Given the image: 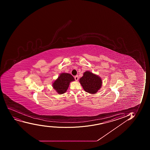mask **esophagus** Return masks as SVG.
<instances>
[{
  "mask_svg": "<svg viewBox=\"0 0 150 150\" xmlns=\"http://www.w3.org/2000/svg\"><path fill=\"white\" fill-rule=\"evenodd\" d=\"M74 78H75V81H77L78 80V75H76V76H75V77H74Z\"/></svg>",
  "mask_w": 150,
  "mask_h": 150,
  "instance_id": "34e87169",
  "label": "esophagus"
}]
</instances>
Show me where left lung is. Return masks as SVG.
<instances>
[{
    "label": "left lung",
    "instance_id": "1",
    "mask_svg": "<svg viewBox=\"0 0 150 150\" xmlns=\"http://www.w3.org/2000/svg\"><path fill=\"white\" fill-rule=\"evenodd\" d=\"M80 82L83 89L91 94L96 93L101 88L102 81L100 77L89 71H86L80 79Z\"/></svg>",
    "mask_w": 150,
    "mask_h": 150
}]
</instances>
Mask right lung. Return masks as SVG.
<instances>
[{
  "label": "right lung",
  "mask_w": 150,
  "mask_h": 150,
  "mask_svg": "<svg viewBox=\"0 0 150 150\" xmlns=\"http://www.w3.org/2000/svg\"><path fill=\"white\" fill-rule=\"evenodd\" d=\"M73 81L74 77L71 74L63 73L54 82L53 86L58 93L63 94L68 89L70 83Z\"/></svg>",
  "instance_id": "right-lung-1"
}]
</instances>
